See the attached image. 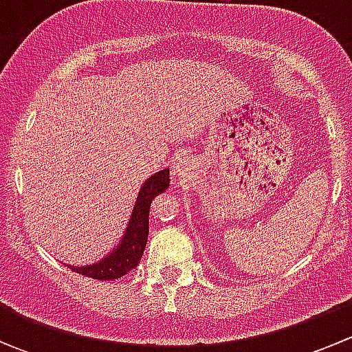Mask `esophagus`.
Wrapping results in <instances>:
<instances>
[{
  "label": "esophagus",
  "instance_id": "1",
  "mask_svg": "<svg viewBox=\"0 0 352 352\" xmlns=\"http://www.w3.org/2000/svg\"><path fill=\"white\" fill-rule=\"evenodd\" d=\"M189 168H190L189 156L182 155V156H179V158L173 160V163H172V175L173 177H182V175H186L187 172H189Z\"/></svg>",
  "mask_w": 352,
  "mask_h": 352
}]
</instances>
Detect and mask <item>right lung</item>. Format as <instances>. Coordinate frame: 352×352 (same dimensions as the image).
Returning a JSON list of instances; mask_svg holds the SVG:
<instances>
[{
  "instance_id": "right-lung-1",
  "label": "right lung",
  "mask_w": 352,
  "mask_h": 352,
  "mask_svg": "<svg viewBox=\"0 0 352 352\" xmlns=\"http://www.w3.org/2000/svg\"><path fill=\"white\" fill-rule=\"evenodd\" d=\"M170 186L168 170H162V172L155 173L150 179L144 182L141 187L140 196H138L136 204H134V211L131 214L129 226L126 230L122 242L119 247L100 261L98 264L87 265V267H73L74 272L87 278L98 279V281H110V279H119L126 276L127 272L133 271L138 264H140L141 257H143L144 247H146L148 233H150V206L153 199L158 194L165 192Z\"/></svg>"
}]
</instances>
